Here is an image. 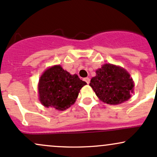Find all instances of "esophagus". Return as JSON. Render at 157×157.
<instances>
[{
    "instance_id": "34e87169",
    "label": "esophagus",
    "mask_w": 157,
    "mask_h": 157,
    "mask_svg": "<svg viewBox=\"0 0 157 157\" xmlns=\"http://www.w3.org/2000/svg\"><path fill=\"white\" fill-rule=\"evenodd\" d=\"M84 80L86 82H87V84H90V80L89 78H85L84 79Z\"/></svg>"
}]
</instances>
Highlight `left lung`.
<instances>
[{"instance_id": "obj_1", "label": "left lung", "mask_w": 157, "mask_h": 157, "mask_svg": "<svg viewBox=\"0 0 157 157\" xmlns=\"http://www.w3.org/2000/svg\"><path fill=\"white\" fill-rule=\"evenodd\" d=\"M90 86L96 96L105 103L118 105L131 98L133 82L130 74L119 67L106 64L96 70Z\"/></svg>"}]
</instances>
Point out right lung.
<instances>
[{"label": "right lung", "mask_w": 157, "mask_h": 157, "mask_svg": "<svg viewBox=\"0 0 157 157\" xmlns=\"http://www.w3.org/2000/svg\"><path fill=\"white\" fill-rule=\"evenodd\" d=\"M86 84L77 75H70L60 65H56L40 77L39 99L44 106L64 110L73 105L80 90Z\"/></svg>", "instance_id": "obj_1"}]
</instances>
